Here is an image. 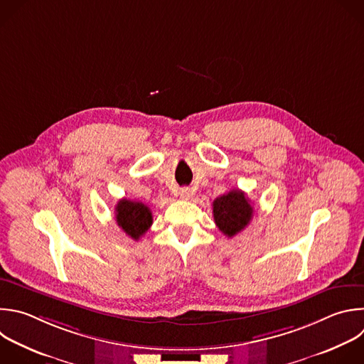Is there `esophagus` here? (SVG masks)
<instances>
[{
    "instance_id": "obj_1",
    "label": "esophagus",
    "mask_w": 364,
    "mask_h": 364,
    "mask_svg": "<svg viewBox=\"0 0 364 364\" xmlns=\"http://www.w3.org/2000/svg\"><path fill=\"white\" fill-rule=\"evenodd\" d=\"M178 196L181 200H188L191 197V190L188 187H183V188H180Z\"/></svg>"
}]
</instances>
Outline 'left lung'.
Listing matches in <instances>:
<instances>
[{"label": "left lung", "mask_w": 364, "mask_h": 364, "mask_svg": "<svg viewBox=\"0 0 364 364\" xmlns=\"http://www.w3.org/2000/svg\"><path fill=\"white\" fill-rule=\"evenodd\" d=\"M253 205L241 190H231L213 201V215L218 230L227 237L243 231L253 218Z\"/></svg>", "instance_id": "8db88e82"}]
</instances>
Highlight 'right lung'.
Returning a JSON list of instances; mask_svg holds the SVG:
<instances>
[{
	"instance_id": "right-lung-1",
	"label": "right lung",
	"mask_w": 364,
	"mask_h": 364,
	"mask_svg": "<svg viewBox=\"0 0 364 364\" xmlns=\"http://www.w3.org/2000/svg\"><path fill=\"white\" fill-rule=\"evenodd\" d=\"M115 221L121 230L137 241L153 224V215L146 204L121 198L115 205Z\"/></svg>"
}]
</instances>
